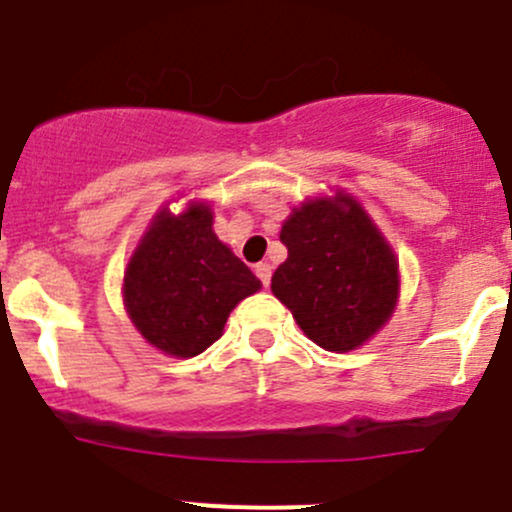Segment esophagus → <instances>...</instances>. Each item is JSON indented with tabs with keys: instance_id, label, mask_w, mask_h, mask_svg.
<instances>
[{
	"instance_id": "obj_1",
	"label": "esophagus",
	"mask_w": 512,
	"mask_h": 512,
	"mask_svg": "<svg viewBox=\"0 0 512 512\" xmlns=\"http://www.w3.org/2000/svg\"><path fill=\"white\" fill-rule=\"evenodd\" d=\"M271 271H273L271 263H256V276L263 286H268V283H271Z\"/></svg>"
}]
</instances>
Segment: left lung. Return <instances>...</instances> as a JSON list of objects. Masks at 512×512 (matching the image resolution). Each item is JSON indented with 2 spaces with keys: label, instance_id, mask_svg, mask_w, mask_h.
Returning <instances> with one entry per match:
<instances>
[{
  "label": "left lung",
  "instance_id": "obj_1",
  "mask_svg": "<svg viewBox=\"0 0 512 512\" xmlns=\"http://www.w3.org/2000/svg\"><path fill=\"white\" fill-rule=\"evenodd\" d=\"M288 258L271 291L326 351L363 346L396 311L398 261L353 196L313 199L283 221Z\"/></svg>",
  "mask_w": 512,
  "mask_h": 512
}]
</instances>
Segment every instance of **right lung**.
<instances>
[{"label":"right lung","mask_w":512,"mask_h":512,"mask_svg":"<svg viewBox=\"0 0 512 512\" xmlns=\"http://www.w3.org/2000/svg\"><path fill=\"white\" fill-rule=\"evenodd\" d=\"M206 204L174 216L161 209L124 273V306L136 331L176 358L219 341L236 303L261 288L251 268L221 244Z\"/></svg>","instance_id":"add662e5"}]
</instances>
